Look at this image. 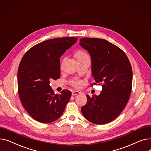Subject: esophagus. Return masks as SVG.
I'll return each instance as SVG.
<instances>
[{"instance_id": "obj_1", "label": "esophagus", "mask_w": 151, "mask_h": 151, "mask_svg": "<svg viewBox=\"0 0 151 151\" xmlns=\"http://www.w3.org/2000/svg\"><path fill=\"white\" fill-rule=\"evenodd\" d=\"M81 93V92L78 91H72V93H71V95L72 96H77V95Z\"/></svg>"}]
</instances>
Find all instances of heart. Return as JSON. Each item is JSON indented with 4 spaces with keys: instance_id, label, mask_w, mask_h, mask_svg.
<instances>
[{
    "instance_id": "obj_1",
    "label": "heart",
    "mask_w": 151,
    "mask_h": 151,
    "mask_svg": "<svg viewBox=\"0 0 151 151\" xmlns=\"http://www.w3.org/2000/svg\"><path fill=\"white\" fill-rule=\"evenodd\" d=\"M74 56L77 62L90 61V58H89V54L84 50L77 51L75 52ZM71 84L73 86L76 87V88H80V87L82 85V81L78 80V79H73V80L71 81Z\"/></svg>"
}]
</instances>
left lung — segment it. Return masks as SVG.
<instances>
[{
    "mask_svg": "<svg viewBox=\"0 0 151 151\" xmlns=\"http://www.w3.org/2000/svg\"><path fill=\"white\" fill-rule=\"evenodd\" d=\"M80 45L91 58L92 75L101 84L99 96L91 97L82 106L81 112L89 122L105 124L121 114L129 101L132 86V69L125 52L107 40L82 38Z\"/></svg>",
    "mask_w": 151,
    "mask_h": 151,
    "instance_id": "left-lung-1",
    "label": "left lung"
}]
</instances>
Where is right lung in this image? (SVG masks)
I'll list each match as a JSON object with an SVG mask.
<instances>
[{
    "label": "right lung",
    "mask_w": 151,
    "mask_h": 151,
    "mask_svg": "<svg viewBox=\"0 0 151 151\" xmlns=\"http://www.w3.org/2000/svg\"><path fill=\"white\" fill-rule=\"evenodd\" d=\"M77 40H47L32 47L21 60L18 70L19 98L29 114L40 122L58 119L71 97V92L67 89L54 94L50 84L51 80L60 78V58Z\"/></svg>",
    "instance_id": "1"
}]
</instances>
